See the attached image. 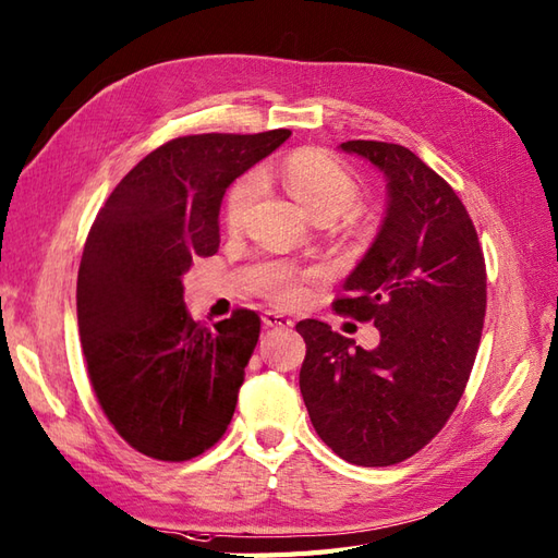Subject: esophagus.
I'll list each match as a JSON object with an SVG mask.
<instances>
[{
  "label": "esophagus",
  "mask_w": 558,
  "mask_h": 558,
  "mask_svg": "<svg viewBox=\"0 0 558 558\" xmlns=\"http://www.w3.org/2000/svg\"><path fill=\"white\" fill-rule=\"evenodd\" d=\"M263 322H265L267 327H277V329H289V327H293V322H291L287 315L275 313V311H265V313H263Z\"/></svg>",
  "instance_id": "obj_1"
}]
</instances>
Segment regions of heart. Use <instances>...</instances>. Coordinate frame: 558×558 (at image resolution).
Returning a JSON list of instances; mask_svg holds the SVG:
<instances>
[{
    "label": "heart",
    "mask_w": 558,
    "mask_h": 558,
    "mask_svg": "<svg viewBox=\"0 0 558 558\" xmlns=\"http://www.w3.org/2000/svg\"><path fill=\"white\" fill-rule=\"evenodd\" d=\"M279 181L287 185V191L293 195L313 219H337L339 215L349 213L357 201V181L345 169L339 159L322 150H299L289 155L277 167ZM259 195V179L257 174H243L231 183L225 197V221L227 227H241L253 203ZM305 279V277H303ZM301 277H279L271 283V295L281 303H299L305 289Z\"/></svg>",
    "instance_id": "1"
}]
</instances>
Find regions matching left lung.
Returning <instances> with one entry per match:
<instances>
[{
    "label": "left lung",
    "instance_id": "left-lung-1",
    "mask_svg": "<svg viewBox=\"0 0 558 558\" xmlns=\"http://www.w3.org/2000/svg\"><path fill=\"white\" fill-rule=\"evenodd\" d=\"M387 177V213L333 311L375 322L365 351L327 322L305 339L301 393L313 427L343 461L401 463L447 425L465 391L487 307V269L461 197L403 145L349 141Z\"/></svg>",
    "mask_w": 558,
    "mask_h": 558
}]
</instances>
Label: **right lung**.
Listing matches in <instances>:
<instances>
[{
    "label": "right lung",
    "instance_id": "obj_1",
    "mask_svg": "<svg viewBox=\"0 0 558 558\" xmlns=\"http://www.w3.org/2000/svg\"><path fill=\"white\" fill-rule=\"evenodd\" d=\"M291 135L201 133L143 157L97 213L78 269V331L107 420L135 451L189 461L225 435L259 337L255 311L203 327L183 275L219 247L229 185Z\"/></svg>",
    "mask_w": 558,
    "mask_h": 558
}]
</instances>
